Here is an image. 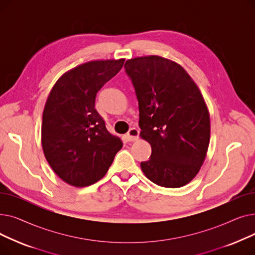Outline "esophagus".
<instances>
[{
  "instance_id": "1",
  "label": "esophagus",
  "mask_w": 255,
  "mask_h": 255,
  "mask_svg": "<svg viewBox=\"0 0 255 255\" xmlns=\"http://www.w3.org/2000/svg\"><path fill=\"white\" fill-rule=\"evenodd\" d=\"M138 135H139V131L136 128H131L128 133H127V137L128 140L130 141H135L138 139Z\"/></svg>"
}]
</instances>
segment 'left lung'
<instances>
[{"label": "left lung", "mask_w": 255, "mask_h": 255, "mask_svg": "<svg viewBox=\"0 0 255 255\" xmlns=\"http://www.w3.org/2000/svg\"><path fill=\"white\" fill-rule=\"evenodd\" d=\"M124 67L138 100L139 135L152 148L141 170L159 186L183 187L197 175L209 148L210 114L202 93L171 60L137 57Z\"/></svg>", "instance_id": "1"}]
</instances>
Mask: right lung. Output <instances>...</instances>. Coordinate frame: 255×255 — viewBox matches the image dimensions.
I'll use <instances>...</instances> for the list:
<instances>
[{
  "label": "right lung",
  "instance_id": "1",
  "mask_svg": "<svg viewBox=\"0 0 255 255\" xmlns=\"http://www.w3.org/2000/svg\"><path fill=\"white\" fill-rule=\"evenodd\" d=\"M125 59L96 60L65 72L52 87L42 115L41 143L52 170L67 184L86 187L102 179L123 143L95 110L97 92Z\"/></svg>",
  "mask_w": 255,
  "mask_h": 255
}]
</instances>
